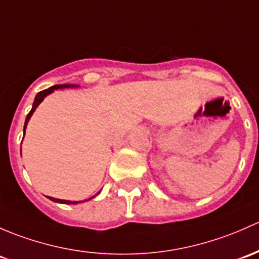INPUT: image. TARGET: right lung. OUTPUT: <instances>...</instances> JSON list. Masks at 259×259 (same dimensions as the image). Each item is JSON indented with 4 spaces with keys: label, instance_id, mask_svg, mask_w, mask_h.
I'll return each mask as SVG.
<instances>
[{
    "label": "right lung",
    "instance_id": "right-lung-1",
    "mask_svg": "<svg viewBox=\"0 0 259 259\" xmlns=\"http://www.w3.org/2000/svg\"><path fill=\"white\" fill-rule=\"evenodd\" d=\"M78 87H79V85H77V84H57V85L50 87V88H48V89H45V91L39 92V93H38V94L36 95V98H34V102H33V105H32L31 111H29V113H28V115H27V118H26V121H24V126H23V137H24V134H26V127H27V124H28L29 119H31V116L33 115L34 110H36L38 105H39L40 103L43 102V99H45V98L47 97V95L52 94V93H53L54 91H57V89H64V88H78ZM99 192H100V191H99ZM99 192H98L97 195H99ZM97 195L92 196L91 198H88V200H85V201L92 200V198H94L95 196H97ZM47 197L50 198L51 201H54V202H58V203H65V205H77V203L84 202V201H68V200H61V198H54V197H51V196H47Z\"/></svg>",
    "mask_w": 259,
    "mask_h": 259
}]
</instances>
